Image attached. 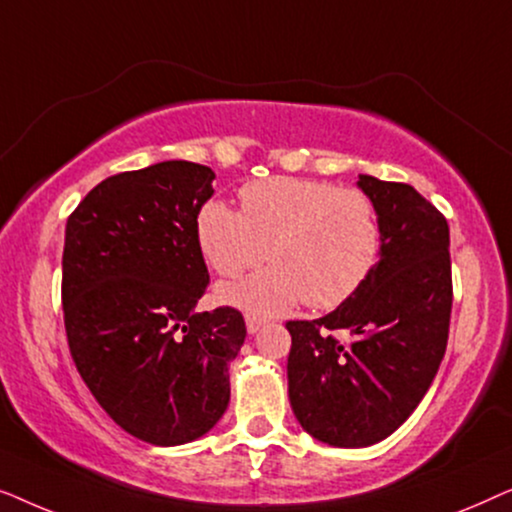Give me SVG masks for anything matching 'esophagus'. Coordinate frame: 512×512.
I'll return each instance as SVG.
<instances>
[{
	"mask_svg": "<svg viewBox=\"0 0 512 512\" xmlns=\"http://www.w3.org/2000/svg\"><path fill=\"white\" fill-rule=\"evenodd\" d=\"M244 321H247V331L249 333H256L258 328L265 324V321L261 317H256V314H247V317H244Z\"/></svg>",
	"mask_w": 512,
	"mask_h": 512,
	"instance_id": "1",
	"label": "esophagus"
}]
</instances>
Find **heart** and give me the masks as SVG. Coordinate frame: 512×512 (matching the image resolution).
<instances>
[{"label": "heart", "mask_w": 512, "mask_h": 512, "mask_svg": "<svg viewBox=\"0 0 512 512\" xmlns=\"http://www.w3.org/2000/svg\"><path fill=\"white\" fill-rule=\"evenodd\" d=\"M242 212L202 205L195 233L207 263L235 279L268 261L272 268L219 289V300L258 314H282L305 300L335 310L361 291L382 249L375 202L331 181L270 177L240 191Z\"/></svg>", "instance_id": "1"}]
</instances>
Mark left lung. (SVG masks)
<instances>
[{
  "label": "left lung",
  "mask_w": 512,
  "mask_h": 512,
  "mask_svg": "<svg viewBox=\"0 0 512 512\" xmlns=\"http://www.w3.org/2000/svg\"><path fill=\"white\" fill-rule=\"evenodd\" d=\"M359 186L382 226L373 275L326 317L286 321L293 415L333 447H368L391 436L429 391L450 333L445 216L410 184L359 174Z\"/></svg>",
  "instance_id": "8db88e82"
}]
</instances>
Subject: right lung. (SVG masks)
<instances>
[{"mask_svg":"<svg viewBox=\"0 0 512 512\" xmlns=\"http://www.w3.org/2000/svg\"><path fill=\"white\" fill-rule=\"evenodd\" d=\"M212 181L207 165L165 160L104 179L67 219L74 366L104 412L151 445L191 443L219 422L247 338L235 307L193 310L209 284L195 221Z\"/></svg>","mask_w":512,"mask_h":512,"instance_id":"1","label":"right lung"}]
</instances>
